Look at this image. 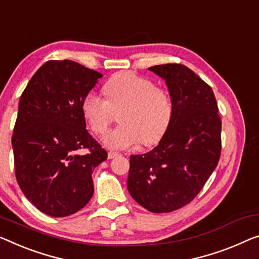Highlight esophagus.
<instances>
[{"mask_svg": "<svg viewBox=\"0 0 259 259\" xmlns=\"http://www.w3.org/2000/svg\"><path fill=\"white\" fill-rule=\"evenodd\" d=\"M118 152H113V151H110V152H108V159H113V158H115V157H117L118 156Z\"/></svg>", "mask_w": 259, "mask_h": 259, "instance_id": "1", "label": "esophagus"}]
</instances>
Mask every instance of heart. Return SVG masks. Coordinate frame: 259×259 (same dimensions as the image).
I'll return each instance as SVG.
<instances>
[{
	"instance_id": "obj_1",
	"label": "heart",
	"mask_w": 259,
	"mask_h": 259,
	"mask_svg": "<svg viewBox=\"0 0 259 259\" xmlns=\"http://www.w3.org/2000/svg\"><path fill=\"white\" fill-rule=\"evenodd\" d=\"M106 99L90 92L84 96L81 110L90 128L103 135L119 113L121 125L110 130L103 143L114 150L130 149L140 144H153L166 133L173 116V100L152 80L131 72L111 78L103 87Z\"/></svg>"
}]
</instances>
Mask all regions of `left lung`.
Masks as SVG:
<instances>
[{
	"mask_svg": "<svg viewBox=\"0 0 259 259\" xmlns=\"http://www.w3.org/2000/svg\"><path fill=\"white\" fill-rule=\"evenodd\" d=\"M165 80L173 116L158 145L131 154L128 191L152 213L190 203L209 178L221 153V118L210 86L181 64L149 68Z\"/></svg>",
	"mask_w": 259,
	"mask_h": 259,
	"instance_id": "1",
	"label": "left lung"
}]
</instances>
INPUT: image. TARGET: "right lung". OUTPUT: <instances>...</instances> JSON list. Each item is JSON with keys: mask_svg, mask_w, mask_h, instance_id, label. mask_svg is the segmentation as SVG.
<instances>
[{"mask_svg": "<svg viewBox=\"0 0 259 259\" xmlns=\"http://www.w3.org/2000/svg\"><path fill=\"white\" fill-rule=\"evenodd\" d=\"M101 76L75 61L49 60L21 95L11 138L15 175L26 199L46 215L74 214L94 193L93 169L108 154L86 130L81 105Z\"/></svg>", "mask_w": 259, "mask_h": 259, "instance_id": "obj_1", "label": "right lung"}]
</instances>
